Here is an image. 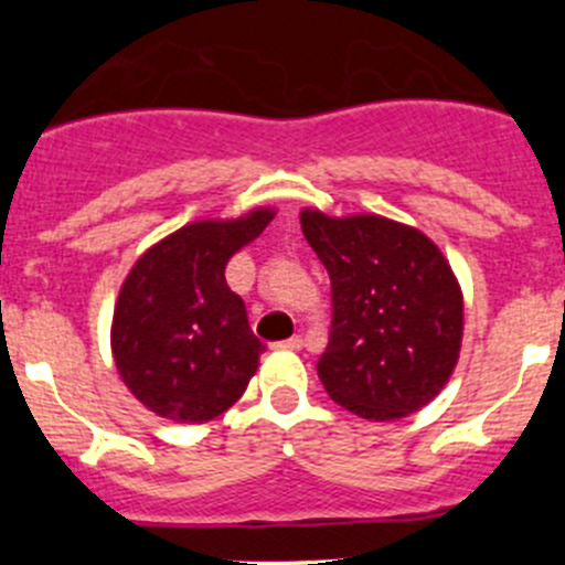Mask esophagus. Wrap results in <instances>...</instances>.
I'll list each match as a JSON object with an SVG mask.
<instances>
[{
  "label": "esophagus",
  "instance_id": "34e87169",
  "mask_svg": "<svg viewBox=\"0 0 565 565\" xmlns=\"http://www.w3.org/2000/svg\"><path fill=\"white\" fill-rule=\"evenodd\" d=\"M276 347H281V350H303V339H300V335H292V339H287V341H278Z\"/></svg>",
  "mask_w": 565,
  "mask_h": 565
}]
</instances>
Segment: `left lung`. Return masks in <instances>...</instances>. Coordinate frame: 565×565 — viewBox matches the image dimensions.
<instances>
[{
  "label": "left lung",
  "mask_w": 565,
  "mask_h": 565,
  "mask_svg": "<svg viewBox=\"0 0 565 565\" xmlns=\"http://www.w3.org/2000/svg\"><path fill=\"white\" fill-rule=\"evenodd\" d=\"M300 226L330 276L333 319L317 363L328 396L369 420L418 413L446 388L465 324L443 250L424 232L372 213L303 210Z\"/></svg>",
  "instance_id": "1"
}]
</instances>
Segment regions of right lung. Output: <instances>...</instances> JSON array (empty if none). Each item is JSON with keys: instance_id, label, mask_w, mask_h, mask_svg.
Wrapping results in <instances>:
<instances>
[{"instance_id": "right-lung-1", "label": "right lung", "mask_w": 565, "mask_h": 565, "mask_svg": "<svg viewBox=\"0 0 565 565\" xmlns=\"http://www.w3.org/2000/svg\"><path fill=\"white\" fill-rule=\"evenodd\" d=\"M273 215L256 207L232 221H193L130 267L114 306L111 352L122 383L150 413L204 424L243 396L265 344L224 270Z\"/></svg>"}]
</instances>
